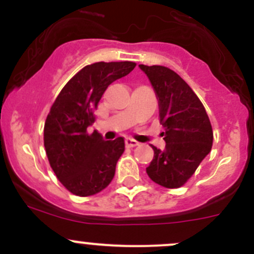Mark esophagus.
I'll return each mask as SVG.
<instances>
[{
	"label": "esophagus",
	"mask_w": 254,
	"mask_h": 254,
	"mask_svg": "<svg viewBox=\"0 0 254 254\" xmlns=\"http://www.w3.org/2000/svg\"><path fill=\"white\" fill-rule=\"evenodd\" d=\"M125 145H127V147H135V146L139 145V142H137L136 140H132L130 139V137H127V139H125Z\"/></svg>",
	"instance_id": "esophagus-1"
}]
</instances>
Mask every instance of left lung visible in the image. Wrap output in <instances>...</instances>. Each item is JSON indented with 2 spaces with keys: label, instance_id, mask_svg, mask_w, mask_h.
<instances>
[{
  "label": "left lung",
  "instance_id": "left-lung-1",
  "mask_svg": "<svg viewBox=\"0 0 254 254\" xmlns=\"http://www.w3.org/2000/svg\"><path fill=\"white\" fill-rule=\"evenodd\" d=\"M139 67L157 97L166 142L163 150L152 146L155 153L146 172L165 188H179L211 151V124L200 99L175 71L160 65Z\"/></svg>",
  "mask_w": 254,
  "mask_h": 254
}]
</instances>
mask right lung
<instances>
[{
	"instance_id": "right-lung-1",
	"label": "right lung",
	"mask_w": 254,
	"mask_h": 254,
	"mask_svg": "<svg viewBox=\"0 0 254 254\" xmlns=\"http://www.w3.org/2000/svg\"><path fill=\"white\" fill-rule=\"evenodd\" d=\"M131 61L94 63L65 84L51 106L44 125V146L54 173L67 190L89 196L103 190L115 175L125 148L124 139L106 141L87 132L108 86L131 72Z\"/></svg>"
}]
</instances>
